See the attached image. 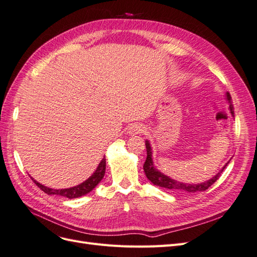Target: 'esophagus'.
Masks as SVG:
<instances>
[{"instance_id": "obj_1", "label": "esophagus", "mask_w": 257, "mask_h": 257, "mask_svg": "<svg viewBox=\"0 0 257 257\" xmlns=\"http://www.w3.org/2000/svg\"><path fill=\"white\" fill-rule=\"evenodd\" d=\"M146 132V127L143 124H133L128 128V133L131 135H136V134H143Z\"/></svg>"}]
</instances>
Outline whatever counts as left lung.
<instances>
[{"label": "left lung", "instance_id": "obj_1", "mask_svg": "<svg viewBox=\"0 0 257 257\" xmlns=\"http://www.w3.org/2000/svg\"><path fill=\"white\" fill-rule=\"evenodd\" d=\"M226 97L228 100V104H229V109H230V113L234 116V107L231 105V96L229 93H226ZM146 149H147V159L146 162L144 164V170H145V174L147 176V178L149 179V180L154 184V185H158L161 186L163 189H166L168 191H172L175 193H179V194H191V193H196V192H203L206 191L209 186H211L219 177L221 176L222 172L224 170V168L227 166V164L229 162L226 163V165H225L219 173H217L214 177H212L211 179H209V180L205 181V182H201L198 184H190V183H183L180 181H177L174 180V179L169 178L168 176L164 175L163 173H161L159 169H157L153 165V161H152V149H151V146L150 143L146 141Z\"/></svg>", "mask_w": 257, "mask_h": 257}]
</instances>
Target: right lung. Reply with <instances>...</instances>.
<instances>
[{"label": "right lung", "mask_w": 257, "mask_h": 257, "mask_svg": "<svg viewBox=\"0 0 257 257\" xmlns=\"http://www.w3.org/2000/svg\"><path fill=\"white\" fill-rule=\"evenodd\" d=\"M105 169H106V159L104 158L102 161H100L95 172L93 173V175L90 178H88V180H85L79 185L73 186V188H69V189L54 190V189L47 188V186H45L41 183H38L36 180H34V179H32V180L38 188H40L42 191H44L46 194H48V195H60V196L72 199V198L83 196L85 194H88L89 192H91L93 189H94L95 186L100 182V180L104 178Z\"/></svg>", "instance_id": "obj_1"}]
</instances>
